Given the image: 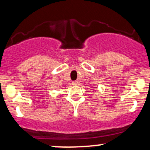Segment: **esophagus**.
Instances as JSON below:
<instances>
[{
    "label": "esophagus",
    "instance_id": "1",
    "mask_svg": "<svg viewBox=\"0 0 150 150\" xmlns=\"http://www.w3.org/2000/svg\"><path fill=\"white\" fill-rule=\"evenodd\" d=\"M72 84L73 85H77L78 84V81H73V82H72Z\"/></svg>",
    "mask_w": 150,
    "mask_h": 150
}]
</instances>
